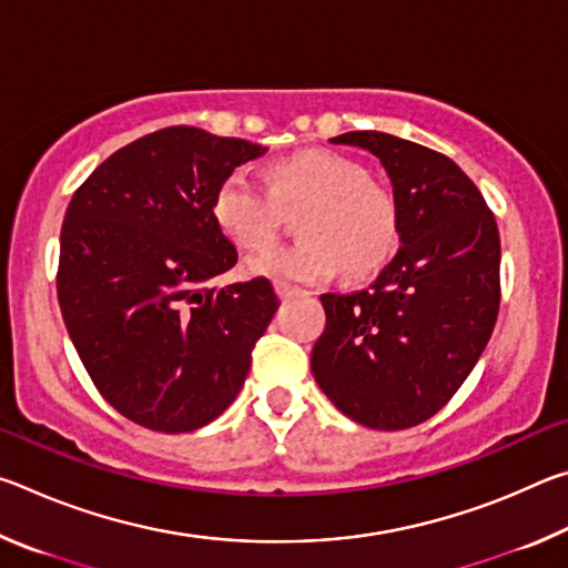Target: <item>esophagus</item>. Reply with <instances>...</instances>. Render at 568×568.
Returning <instances> with one entry per match:
<instances>
[{
  "instance_id": "esophagus-1",
  "label": "esophagus",
  "mask_w": 568,
  "mask_h": 568,
  "mask_svg": "<svg viewBox=\"0 0 568 568\" xmlns=\"http://www.w3.org/2000/svg\"><path fill=\"white\" fill-rule=\"evenodd\" d=\"M275 293L285 301V297H293V295H297L301 291H297V287H293V285H287V283H275Z\"/></svg>"
}]
</instances>
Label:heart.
I'll list each match as a JSON object with an SVG mask.
<instances>
[{
  "mask_svg": "<svg viewBox=\"0 0 568 568\" xmlns=\"http://www.w3.org/2000/svg\"><path fill=\"white\" fill-rule=\"evenodd\" d=\"M267 192L245 170L217 182L210 215L230 243L245 250L271 245L275 207H297L295 245L250 257L245 271L277 283H323L345 267L351 277L381 271L398 245L396 192L368 175L358 160L331 150H303L267 170Z\"/></svg>",
  "mask_w": 568,
  "mask_h": 568,
  "instance_id": "obj_1",
  "label": "heart"
}]
</instances>
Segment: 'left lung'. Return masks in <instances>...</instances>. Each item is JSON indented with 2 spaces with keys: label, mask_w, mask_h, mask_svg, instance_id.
I'll use <instances>...</instances> for the list:
<instances>
[{
  "label": "left lung",
  "mask_w": 568,
  "mask_h": 568,
  "mask_svg": "<svg viewBox=\"0 0 568 568\" xmlns=\"http://www.w3.org/2000/svg\"><path fill=\"white\" fill-rule=\"evenodd\" d=\"M333 145L373 152L400 210V247L365 291L325 293L311 368L355 423L403 430L446 406L491 338L501 240L484 195L454 160L386 132Z\"/></svg>",
  "instance_id": "8db88e82"
}]
</instances>
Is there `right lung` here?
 I'll use <instances>...</instances> for the list:
<instances>
[{"instance_id": "right-lung-1", "label": "right lung", "mask_w": 568, "mask_h": 568, "mask_svg": "<svg viewBox=\"0 0 568 568\" xmlns=\"http://www.w3.org/2000/svg\"><path fill=\"white\" fill-rule=\"evenodd\" d=\"M265 148L175 124L114 152L74 190L57 297L102 398L162 434L215 420L243 388L277 311L267 277L217 287L237 263L210 200Z\"/></svg>"}]
</instances>
